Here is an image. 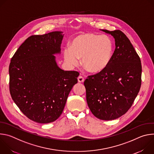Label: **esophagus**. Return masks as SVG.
<instances>
[{
  "label": "esophagus",
  "mask_w": 154,
  "mask_h": 154,
  "mask_svg": "<svg viewBox=\"0 0 154 154\" xmlns=\"http://www.w3.org/2000/svg\"><path fill=\"white\" fill-rule=\"evenodd\" d=\"M78 82L79 83H83L84 82V78L83 77H82V76H79L78 77Z\"/></svg>",
  "instance_id": "obj_1"
}]
</instances>
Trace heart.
I'll return each mask as SVG.
<instances>
[{"instance_id": "obj_1", "label": "heart", "mask_w": 154, "mask_h": 154, "mask_svg": "<svg viewBox=\"0 0 154 154\" xmlns=\"http://www.w3.org/2000/svg\"><path fill=\"white\" fill-rule=\"evenodd\" d=\"M113 55V44L107 36L91 33L77 35L70 48L64 50V60L71 66H76L81 59L83 66L91 73L103 71L110 63Z\"/></svg>"}]
</instances>
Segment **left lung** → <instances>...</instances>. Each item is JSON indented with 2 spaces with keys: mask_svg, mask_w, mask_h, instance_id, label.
I'll return each instance as SVG.
<instances>
[{
  "mask_svg": "<svg viewBox=\"0 0 154 154\" xmlns=\"http://www.w3.org/2000/svg\"><path fill=\"white\" fill-rule=\"evenodd\" d=\"M100 30L113 36L115 50L108 66L88 77L84 85L92 113L109 121L124 115L132 105L140 90L142 68L138 55L123 32Z\"/></svg>",
  "mask_w": 154,
  "mask_h": 154,
  "instance_id": "8db88e82",
  "label": "left lung"
}]
</instances>
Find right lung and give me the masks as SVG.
<instances>
[{
    "instance_id": "right-lung-1",
    "label": "right lung",
    "mask_w": 154,
    "mask_h": 154,
    "mask_svg": "<svg viewBox=\"0 0 154 154\" xmlns=\"http://www.w3.org/2000/svg\"><path fill=\"white\" fill-rule=\"evenodd\" d=\"M63 32L29 37L11 59L10 92L20 110L41 124L55 121L61 115L79 73L58 66L54 55L61 54Z\"/></svg>"
}]
</instances>
